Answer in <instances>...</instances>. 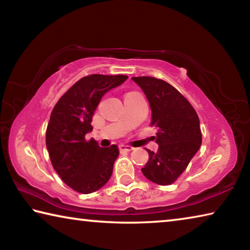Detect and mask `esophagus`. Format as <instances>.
<instances>
[{
  "label": "esophagus",
  "instance_id": "obj_1",
  "mask_svg": "<svg viewBox=\"0 0 250 250\" xmlns=\"http://www.w3.org/2000/svg\"><path fill=\"white\" fill-rule=\"evenodd\" d=\"M119 150L121 152H129V151H132L133 147L131 146H125V145H120L119 146Z\"/></svg>",
  "mask_w": 250,
  "mask_h": 250
}]
</instances>
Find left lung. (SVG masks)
Instances as JSON below:
<instances>
[{
	"mask_svg": "<svg viewBox=\"0 0 250 250\" xmlns=\"http://www.w3.org/2000/svg\"><path fill=\"white\" fill-rule=\"evenodd\" d=\"M146 96L156 129V152L146 150L149 161L141 168L147 180L170 185L188 167L202 145L200 119L192 104L170 83L154 77H132Z\"/></svg>",
	"mask_w": 250,
	"mask_h": 250,
	"instance_id": "8db88e82",
	"label": "left lung"
}]
</instances>
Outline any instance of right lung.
<instances>
[{"label": "right lung", "instance_id": "obj_1", "mask_svg": "<svg viewBox=\"0 0 250 250\" xmlns=\"http://www.w3.org/2000/svg\"><path fill=\"white\" fill-rule=\"evenodd\" d=\"M126 79L125 75L86 76L61 97L50 113L46 130L49 158L62 182L76 192L98 191L112 174L118 146L101 147L84 135L92 130V116L103 96Z\"/></svg>", "mask_w": 250, "mask_h": 250}]
</instances>
